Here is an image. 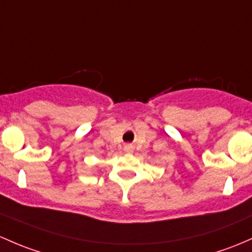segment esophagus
<instances>
[{"mask_svg": "<svg viewBox=\"0 0 252 252\" xmlns=\"http://www.w3.org/2000/svg\"><path fill=\"white\" fill-rule=\"evenodd\" d=\"M124 150L126 151V152H133V146H131V145H126V146H124Z\"/></svg>", "mask_w": 252, "mask_h": 252, "instance_id": "1", "label": "esophagus"}]
</instances>
